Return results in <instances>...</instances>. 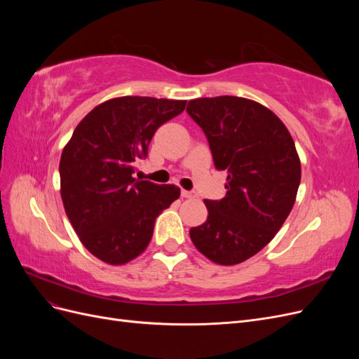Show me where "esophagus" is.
<instances>
[{
    "label": "esophagus",
    "instance_id": "1",
    "mask_svg": "<svg viewBox=\"0 0 359 359\" xmlns=\"http://www.w3.org/2000/svg\"><path fill=\"white\" fill-rule=\"evenodd\" d=\"M181 196L186 198V199H194L198 198V194L194 191H189V190H181Z\"/></svg>",
    "mask_w": 359,
    "mask_h": 359
}]
</instances>
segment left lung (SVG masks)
Returning a JSON list of instances; mask_svg holds the SVG:
<instances>
[{"instance_id":"obj_1","label":"left lung","mask_w":359,"mask_h":359,"mask_svg":"<svg viewBox=\"0 0 359 359\" xmlns=\"http://www.w3.org/2000/svg\"><path fill=\"white\" fill-rule=\"evenodd\" d=\"M187 112L208 137L215 169L227 172L226 196L203 201L208 217L190 238L211 262L241 264L273 240L295 203V142L273 111L244 97H202Z\"/></svg>"}]
</instances>
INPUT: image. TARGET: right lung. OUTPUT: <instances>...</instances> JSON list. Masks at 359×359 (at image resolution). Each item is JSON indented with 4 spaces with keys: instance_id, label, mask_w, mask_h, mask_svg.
I'll return each instance as SVG.
<instances>
[{
    "instance_id": "obj_1",
    "label": "right lung",
    "mask_w": 359,
    "mask_h": 359,
    "mask_svg": "<svg viewBox=\"0 0 359 359\" xmlns=\"http://www.w3.org/2000/svg\"><path fill=\"white\" fill-rule=\"evenodd\" d=\"M186 100L124 95L97 104L76 126L60 160L61 199L74 232L107 265L145 252L158 214L181 194L173 184L133 178L156 130Z\"/></svg>"
}]
</instances>
